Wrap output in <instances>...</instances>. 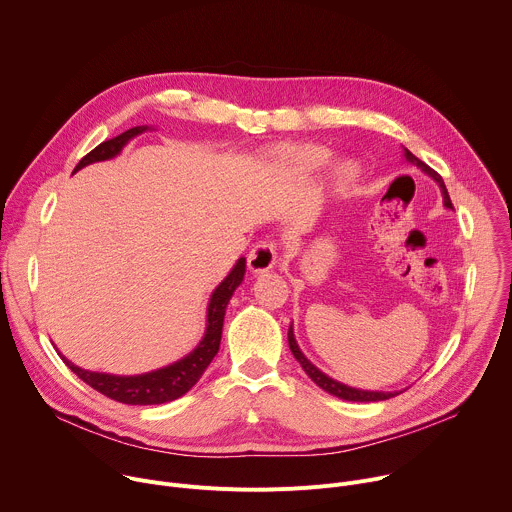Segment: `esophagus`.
I'll return each mask as SVG.
<instances>
[{"label":"esophagus","mask_w":512,"mask_h":512,"mask_svg":"<svg viewBox=\"0 0 512 512\" xmlns=\"http://www.w3.org/2000/svg\"><path fill=\"white\" fill-rule=\"evenodd\" d=\"M275 263H277V247L273 241H261L249 253V269L253 273H265Z\"/></svg>","instance_id":"34e87169"}]
</instances>
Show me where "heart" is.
I'll use <instances>...</instances> for the list:
<instances>
[{
	"label": "heart",
	"instance_id": "b5f03b06",
	"mask_svg": "<svg viewBox=\"0 0 512 512\" xmlns=\"http://www.w3.org/2000/svg\"><path fill=\"white\" fill-rule=\"evenodd\" d=\"M330 158V152L318 143H298V145H283V148L273 152V160L281 166H289L300 172H312L324 166ZM356 178L354 164H342L338 168V182L348 186Z\"/></svg>",
	"mask_w": 512,
	"mask_h": 512
}]
</instances>
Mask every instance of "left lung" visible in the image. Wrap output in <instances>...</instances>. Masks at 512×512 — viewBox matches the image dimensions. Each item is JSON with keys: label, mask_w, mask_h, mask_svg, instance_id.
<instances>
[{"label": "left lung", "mask_w": 512, "mask_h": 512, "mask_svg": "<svg viewBox=\"0 0 512 512\" xmlns=\"http://www.w3.org/2000/svg\"><path fill=\"white\" fill-rule=\"evenodd\" d=\"M405 158H407L409 162H413L417 168H421L427 176H431L437 184H440V188H442V192H444V204H446L448 208H454V206H452V200H450V194H448V190H446V184H444V180H442V176L437 174L433 168H429L425 162H421L419 158H415L409 150H405ZM287 342H289L291 354H294L296 360L302 364V369L306 371V375H308L320 389H324L326 393H330V395H334V397H340V399H344V401H364V403H367V401H385V399H391V397L399 395V393H383V391H360V389L346 387V385H342V383H338V381L326 377L320 369H316L314 364L304 356V352L300 350V346H298V342H296V338H294V328H291V326H289V330H287Z\"/></svg>", "instance_id": "1"}]
</instances>
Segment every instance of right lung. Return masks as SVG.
Returning a JSON list of instances; mask_svg holds the SVG:
<instances>
[{
    "label": "right lung",
    "instance_id": "obj_1",
    "mask_svg": "<svg viewBox=\"0 0 512 512\" xmlns=\"http://www.w3.org/2000/svg\"><path fill=\"white\" fill-rule=\"evenodd\" d=\"M145 129H148L145 125L131 127V129L123 131L121 135L99 143L93 152H89L77 164L75 172H79L81 168H85L93 162H103V160L117 156L131 137L143 133ZM243 275H245V259L241 257L237 261V265L233 267V271L223 279V283L212 291V298L208 304V316H206L208 324H206L204 338L188 356L170 364V367L145 373V375H135V377H117V375L91 373V371L79 369L64 356H62V360L81 381H85L89 387H93L95 391H99L101 395H105L113 401H119L125 405H160V403L174 401V399L182 397L184 393H188L196 385V381L202 377V373L206 371V367L216 356L218 346H221L227 304L233 296V291L243 281Z\"/></svg>",
    "mask_w": 512,
    "mask_h": 512
}]
</instances>
